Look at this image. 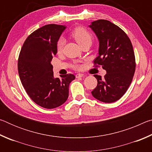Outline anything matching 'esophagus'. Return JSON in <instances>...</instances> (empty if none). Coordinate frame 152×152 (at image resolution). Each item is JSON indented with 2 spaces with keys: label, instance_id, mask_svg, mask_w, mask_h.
<instances>
[{
  "label": "esophagus",
  "instance_id": "esophagus-1",
  "mask_svg": "<svg viewBox=\"0 0 152 152\" xmlns=\"http://www.w3.org/2000/svg\"><path fill=\"white\" fill-rule=\"evenodd\" d=\"M83 76H84L83 74H77L76 75V78H82V77H83Z\"/></svg>",
  "mask_w": 152,
  "mask_h": 152
}]
</instances>
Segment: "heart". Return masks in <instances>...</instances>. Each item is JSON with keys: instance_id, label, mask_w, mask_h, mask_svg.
I'll list each match as a JSON object with an SVG mask.
<instances>
[{"instance_id": "1", "label": "heart", "mask_w": 152, "mask_h": 152, "mask_svg": "<svg viewBox=\"0 0 152 152\" xmlns=\"http://www.w3.org/2000/svg\"><path fill=\"white\" fill-rule=\"evenodd\" d=\"M70 35L80 46L86 43L92 44V41H93V37L91 33L83 27H77L74 28L71 31ZM64 44H65V40L63 38H60L58 41L57 45H56L58 53H61L62 51ZM74 68L76 70H79L80 68V66L76 64V65H74Z\"/></svg>"}]
</instances>
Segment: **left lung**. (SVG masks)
Returning a JSON list of instances; mask_svg holds the SVG:
<instances>
[{"mask_svg":"<svg viewBox=\"0 0 152 152\" xmlns=\"http://www.w3.org/2000/svg\"><path fill=\"white\" fill-rule=\"evenodd\" d=\"M90 27L99 41V55L94 60V65L101 66L107 71L104 78L94 74L97 86L91 93L100 101H117L127 91L135 71L132 42L124 31L109 20H95Z\"/></svg>","mask_w":152,"mask_h":152,"instance_id":"1","label":"left lung"}]
</instances>
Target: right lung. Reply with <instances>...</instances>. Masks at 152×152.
Instances as JSON below:
<instances>
[{
  "instance_id": "1",
  "label": "right lung",
  "mask_w": 152,
  "mask_h": 152,
  "mask_svg": "<svg viewBox=\"0 0 152 152\" xmlns=\"http://www.w3.org/2000/svg\"><path fill=\"white\" fill-rule=\"evenodd\" d=\"M66 29L49 24L28 36L18 58V72L22 85L32 101L45 109H54L68 99L74 74L54 78L51 61L57 53L58 41Z\"/></svg>"
}]
</instances>
